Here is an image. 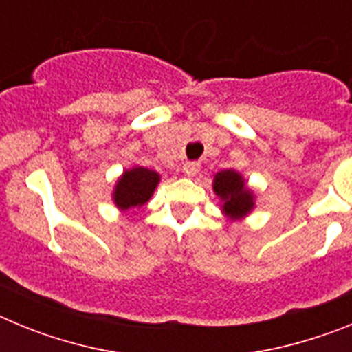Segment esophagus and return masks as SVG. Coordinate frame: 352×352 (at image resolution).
<instances>
[{"label":"esophagus","instance_id":"34e87169","mask_svg":"<svg viewBox=\"0 0 352 352\" xmlns=\"http://www.w3.org/2000/svg\"><path fill=\"white\" fill-rule=\"evenodd\" d=\"M199 170H201V164H199V162H186L185 166H183V173H185V176H188V178L195 176Z\"/></svg>","mask_w":352,"mask_h":352}]
</instances>
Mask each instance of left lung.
<instances>
[{
  "instance_id": "obj_1",
  "label": "left lung",
  "mask_w": 352,
  "mask_h": 352,
  "mask_svg": "<svg viewBox=\"0 0 352 352\" xmlns=\"http://www.w3.org/2000/svg\"><path fill=\"white\" fill-rule=\"evenodd\" d=\"M213 192L222 201V213L229 220H241L256 206V194L238 170L226 169L214 174Z\"/></svg>"
}]
</instances>
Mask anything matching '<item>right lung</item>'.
<instances>
[{
    "mask_svg": "<svg viewBox=\"0 0 352 352\" xmlns=\"http://www.w3.org/2000/svg\"><path fill=\"white\" fill-rule=\"evenodd\" d=\"M158 183H160V174L157 170L146 169L141 166L123 170V174L114 185V206L121 211L144 206L155 194Z\"/></svg>",
    "mask_w": 352,
    "mask_h": 352,
    "instance_id": "add662e5",
    "label": "right lung"
}]
</instances>
